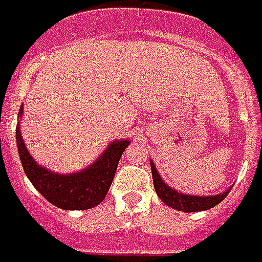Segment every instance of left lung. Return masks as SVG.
<instances>
[{"instance_id":"8db88e82","label":"left lung","mask_w":262,"mask_h":262,"mask_svg":"<svg viewBox=\"0 0 262 262\" xmlns=\"http://www.w3.org/2000/svg\"><path fill=\"white\" fill-rule=\"evenodd\" d=\"M151 170L154 187H155V192L159 196V199L175 210L185 211V213L209 210L211 207L219 205L230 192V189H227L226 192L216 194V196H192V194L179 193L168 185H165V182L161 179V176L155 169L154 162H151Z\"/></svg>"}]
</instances>
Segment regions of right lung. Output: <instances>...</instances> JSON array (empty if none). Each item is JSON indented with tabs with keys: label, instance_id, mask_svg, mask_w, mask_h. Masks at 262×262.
<instances>
[{
	"label": "right lung",
	"instance_id": "obj_1",
	"mask_svg": "<svg viewBox=\"0 0 262 262\" xmlns=\"http://www.w3.org/2000/svg\"><path fill=\"white\" fill-rule=\"evenodd\" d=\"M21 116L22 107L19 108ZM16 144L24 170L39 193L63 210H87L104 200L116 175L118 161L129 141H114L96 164L72 175L53 173L39 166L22 141L19 127H16Z\"/></svg>",
	"mask_w": 262,
	"mask_h": 262
}]
</instances>
